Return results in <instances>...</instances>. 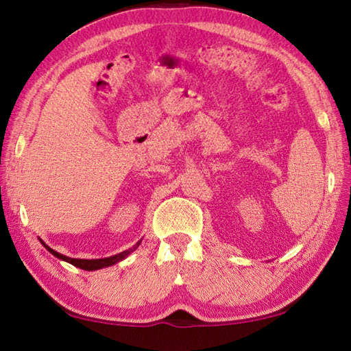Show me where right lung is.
I'll use <instances>...</instances> for the list:
<instances>
[{"label": "right lung", "instance_id": "obj_1", "mask_svg": "<svg viewBox=\"0 0 351 351\" xmlns=\"http://www.w3.org/2000/svg\"><path fill=\"white\" fill-rule=\"evenodd\" d=\"M40 241H42V240H40ZM42 244L52 253V255L57 256L58 259H63V261H66V263H69V264H72V265H75V267L81 268V270L93 271V270H99V268H104V267H110V265H113V264L119 263V261H122L125 256H128L132 250H136V249L138 247L140 243H137V244L134 245V247L130 249V250H125V252H122V253H117V255H114V256L104 258V259H73V258L64 256V255H62V253H58V252H56V250H52V249L48 247V245L45 244L43 241H42Z\"/></svg>", "mask_w": 351, "mask_h": 351}]
</instances>
